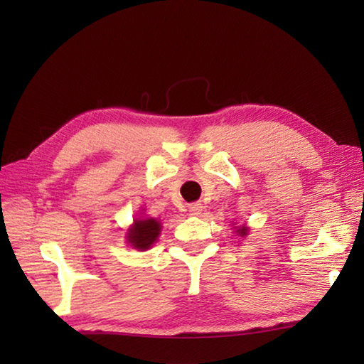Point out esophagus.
Masks as SVG:
<instances>
[{
  "label": "esophagus",
  "instance_id": "34e87169",
  "mask_svg": "<svg viewBox=\"0 0 364 364\" xmlns=\"http://www.w3.org/2000/svg\"><path fill=\"white\" fill-rule=\"evenodd\" d=\"M202 211H203V206H202L200 203H193V205H190V213H191L193 215H200Z\"/></svg>",
  "mask_w": 364,
  "mask_h": 364
}]
</instances>
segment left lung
<instances>
[{"instance_id": "obj_1", "label": "left lung", "mask_w": 364, "mask_h": 364, "mask_svg": "<svg viewBox=\"0 0 364 364\" xmlns=\"http://www.w3.org/2000/svg\"><path fill=\"white\" fill-rule=\"evenodd\" d=\"M247 230H249V228L243 225V226H238L235 232H237L240 237H246V235H247Z\"/></svg>"}]
</instances>
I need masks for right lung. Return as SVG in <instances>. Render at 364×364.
I'll return each instance as SVG.
<instances>
[{"instance_id": "add662e5", "label": "right lung", "mask_w": 364, "mask_h": 364, "mask_svg": "<svg viewBox=\"0 0 364 364\" xmlns=\"http://www.w3.org/2000/svg\"><path fill=\"white\" fill-rule=\"evenodd\" d=\"M161 228L156 218H135L134 225L127 229V243L138 250H147L158 241Z\"/></svg>"}]
</instances>
